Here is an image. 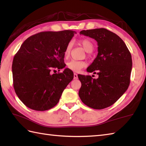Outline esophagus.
<instances>
[{
    "instance_id": "1",
    "label": "esophagus",
    "mask_w": 146,
    "mask_h": 146,
    "mask_svg": "<svg viewBox=\"0 0 146 146\" xmlns=\"http://www.w3.org/2000/svg\"><path fill=\"white\" fill-rule=\"evenodd\" d=\"M73 77H74V79H75V80H76V79H78V75H77L76 73H74Z\"/></svg>"
}]
</instances>
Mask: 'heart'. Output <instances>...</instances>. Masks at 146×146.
<instances>
[{
	"label": "heart",
	"mask_w": 146,
	"mask_h": 146,
	"mask_svg": "<svg viewBox=\"0 0 146 146\" xmlns=\"http://www.w3.org/2000/svg\"><path fill=\"white\" fill-rule=\"evenodd\" d=\"M80 44H81L83 48H84L85 50L88 52H90L92 51L93 49H94V46H93L92 43L89 41V40L86 39H83L80 40ZM71 48H72V42H70L68 44L66 49L64 51V56L66 57L69 56L70 54V52L71 50ZM86 66V63L83 61H77L75 60H72L67 63V66L70 70H72L73 71H76L78 72L82 68L85 67Z\"/></svg>",
	"instance_id": "heart-1"
}]
</instances>
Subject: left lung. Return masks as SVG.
<instances>
[{
    "mask_svg": "<svg viewBox=\"0 0 146 146\" xmlns=\"http://www.w3.org/2000/svg\"><path fill=\"white\" fill-rule=\"evenodd\" d=\"M80 34L97 42L98 54L86 71L97 73L98 78L78 75L82 83L79 97L88 107L103 109L116 102L129 87L132 66L131 52L119 36L106 29L83 30Z\"/></svg>",
    "mask_w": 146,
    "mask_h": 146,
    "instance_id": "obj_1",
    "label": "left lung"
}]
</instances>
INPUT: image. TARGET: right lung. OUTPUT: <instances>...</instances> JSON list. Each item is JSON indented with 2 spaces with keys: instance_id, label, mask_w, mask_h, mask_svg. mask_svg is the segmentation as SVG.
Instances as JSON below:
<instances>
[{
  "instance_id": "right-lung-1",
  "label": "right lung",
  "mask_w": 146,
  "mask_h": 146,
  "mask_svg": "<svg viewBox=\"0 0 146 146\" xmlns=\"http://www.w3.org/2000/svg\"><path fill=\"white\" fill-rule=\"evenodd\" d=\"M75 31L41 32L22 44L12 62L13 85L21 101L31 109L44 111L56 105L73 73L63 69L64 51ZM54 73H52V71Z\"/></svg>"
}]
</instances>
